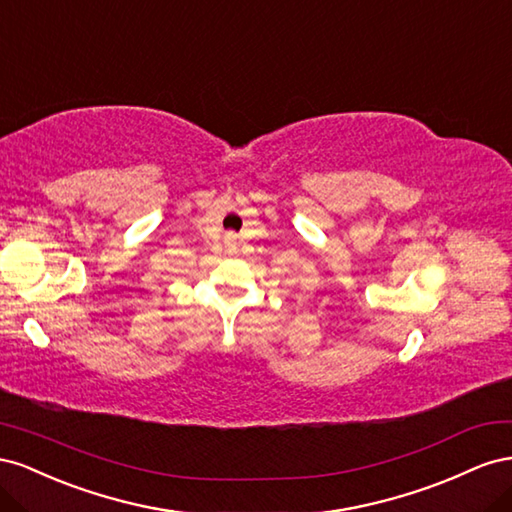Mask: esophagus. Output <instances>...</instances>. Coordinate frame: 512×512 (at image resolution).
<instances>
[{
    "mask_svg": "<svg viewBox=\"0 0 512 512\" xmlns=\"http://www.w3.org/2000/svg\"><path fill=\"white\" fill-rule=\"evenodd\" d=\"M229 242H231V244H233V242H236V240H233V236H229Z\"/></svg>",
    "mask_w": 512,
    "mask_h": 512,
    "instance_id": "obj_1",
    "label": "esophagus"
}]
</instances>
